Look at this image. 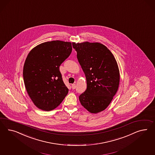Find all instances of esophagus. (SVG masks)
<instances>
[{"instance_id": "34e87169", "label": "esophagus", "mask_w": 155, "mask_h": 155, "mask_svg": "<svg viewBox=\"0 0 155 155\" xmlns=\"http://www.w3.org/2000/svg\"><path fill=\"white\" fill-rule=\"evenodd\" d=\"M75 87H76V85H75V84H71V88H72L73 90L75 89Z\"/></svg>"}]
</instances>
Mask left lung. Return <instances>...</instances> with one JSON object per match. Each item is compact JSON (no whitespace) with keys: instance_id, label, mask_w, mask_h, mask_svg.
<instances>
[{"instance_id":"obj_1","label":"left lung","mask_w":155,"mask_h":155,"mask_svg":"<svg viewBox=\"0 0 155 155\" xmlns=\"http://www.w3.org/2000/svg\"><path fill=\"white\" fill-rule=\"evenodd\" d=\"M84 73L87 88L79 96L80 103L92 113L104 110L116 94L120 83L117 61L112 52L99 43H72Z\"/></svg>"}]
</instances>
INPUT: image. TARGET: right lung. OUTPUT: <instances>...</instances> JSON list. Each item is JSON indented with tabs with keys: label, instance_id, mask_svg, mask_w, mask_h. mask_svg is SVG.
<instances>
[{
	"label": "right lung",
	"instance_id": "add662e5",
	"mask_svg": "<svg viewBox=\"0 0 155 155\" xmlns=\"http://www.w3.org/2000/svg\"><path fill=\"white\" fill-rule=\"evenodd\" d=\"M72 51L71 42H45L32 49L25 60L23 78L28 94L39 109L56 108L68 93L60 71V65Z\"/></svg>",
	"mask_w": 155,
	"mask_h": 155
}]
</instances>
